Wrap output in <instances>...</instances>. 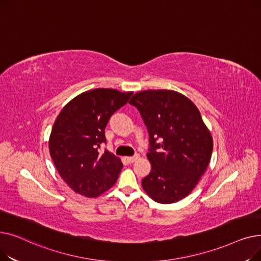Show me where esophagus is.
<instances>
[{"mask_svg":"<svg viewBox=\"0 0 261 261\" xmlns=\"http://www.w3.org/2000/svg\"><path fill=\"white\" fill-rule=\"evenodd\" d=\"M139 158H140L139 154H135V155H133V156H127V158H126V161H127L128 163H133V162H135L136 160H138Z\"/></svg>","mask_w":261,"mask_h":261,"instance_id":"1","label":"esophagus"}]
</instances>
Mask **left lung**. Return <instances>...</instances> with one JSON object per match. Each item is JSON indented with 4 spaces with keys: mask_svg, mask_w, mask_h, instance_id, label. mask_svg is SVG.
I'll return each mask as SVG.
<instances>
[{
    "mask_svg": "<svg viewBox=\"0 0 261 261\" xmlns=\"http://www.w3.org/2000/svg\"><path fill=\"white\" fill-rule=\"evenodd\" d=\"M138 108L149 133L151 171L142 180L146 194L162 204L188 196L206 171L213 138L195 103L171 90L135 93L129 101Z\"/></svg>",
    "mask_w": 261,
    "mask_h": 261,
    "instance_id": "1",
    "label": "left lung"
}]
</instances>
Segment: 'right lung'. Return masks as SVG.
Segmentation results:
<instances>
[{"mask_svg": "<svg viewBox=\"0 0 261 261\" xmlns=\"http://www.w3.org/2000/svg\"><path fill=\"white\" fill-rule=\"evenodd\" d=\"M133 92L95 89L79 94L67 102L53 126L48 147L57 171L75 193L96 198L117 181L122 163L105 150V129Z\"/></svg>", "mask_w": 261, "mask_h": 261, "instance_id": "right-lung-1", "label": "right lung"}]
</instances>
